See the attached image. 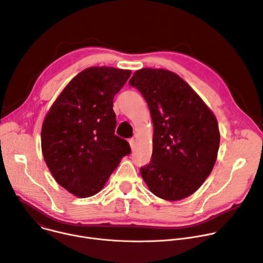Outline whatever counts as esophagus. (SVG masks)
<instances>
[{"instance_id": "34e87169", "label": "esophagus", "mask_w": 263, "mask_h": 263, "mask_svg": "<svg viewBox=\"0 0 263 263\" xmlns=\"http://www.w3.org/2000/svg\"><path fill=\"white\" fill-rule=\"evenodd\" d=\"M128 141H129L130 148H131V149H133V148H134V146H135V139H134V138H130Z\"/></svg>"}]
</instances>
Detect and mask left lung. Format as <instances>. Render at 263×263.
<instances>
[{"mask_svg":"<svg viewBox=\"0 0 263 263\" xmlns=\"http://www.w3.org/2000/svg\"><path fill=\"white\" fill-rule=\"evenodd\" d=\"M130 84L146 100L153 122L152 159L140 169L142 179L161 199L189 197L216 162L220 142L216 116L172 71L142 68L135 71Z\"/></svg>","mask_w":263,"mask_h":263,"instance_id":"8db88e82","label":"left lung"}]
</instances>
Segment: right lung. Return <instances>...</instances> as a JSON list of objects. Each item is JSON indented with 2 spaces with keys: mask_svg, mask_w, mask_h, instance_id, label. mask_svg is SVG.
Here are the masks:
<instances>
[{
  "mask_svg": "<svg viewBox=\"0 0 263 263\" xmlns=\"http://www.w3.org/2000/svg\"><path fill=\"white\" fill-rule=\"evenodd\" d=\"M131 70L89 67L60 93L42 125L44 160L55 181L79 198L98 194L131 152L114 134L113 99Z\"/></svg>",
  "mask_w": 263,
  "mask_h": 263,
  "instance_id": "1",
  "label": "right lung"
}]
</instances>
